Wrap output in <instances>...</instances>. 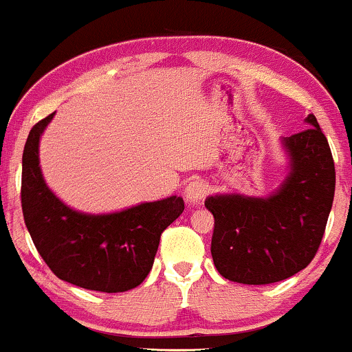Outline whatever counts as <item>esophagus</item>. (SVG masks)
<instances>
[{"label":"esophagus","instance_id":"34e87169","mask_svg":"<svg viewBox=\"0 0 352 352\" xmlns=\"http://www.w3.org/2000/svg\"><path fill=\"white\" fill-rule=\"evenodd\" d=\"M206 194H207V186L199 179L190 181V183L186 186V189H184L186 202L192 204V206H194V204L201 202L202 199L206 197Z\"/></svg>","mask_w":352,"mask_h":352}]
</instances>
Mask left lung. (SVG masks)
I'll return each instance as SVG.
<instances>
[{
	"label": "left lung",
	"instance_id": "obj_1",
	"mask_svg": "<svg viewBox=\"0 0 352 352\" xmlns=\"http://www.w3.org/2000/svg\"><path fill=\"white\" fill-rule=\"evenodd\" d=\"M309 129L280 137L285 177L267 196L214 194L206 207L215 219L210 253L220 276L264 285L309 266L322 243L335 197V163L315 116Z\"/></svg>",
	"mask_w": 352,
	"mask_h": 352
}]
</instances>
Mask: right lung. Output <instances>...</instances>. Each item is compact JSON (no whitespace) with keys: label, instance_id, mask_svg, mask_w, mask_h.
Instances as JSON below:
<instances>
[{"label":"right lung","instance_id":"add662e5","mask_svg":"<svg viewBox=\"0 0 352 352\" xmlns=\"http://www.w3.org/2000/svg\"><path fill=\"white\" fill-rule=\"evenodd\" d=\"M54 116L34 125L23 153L21 199L30 238L58 279L107 294L135 289L151 271L163 230L183 214V197L106 214L67 206L45 183L38 158L41 138Z\"/></svg>","mask_w":352,"mask_h":352}]
</instances>
